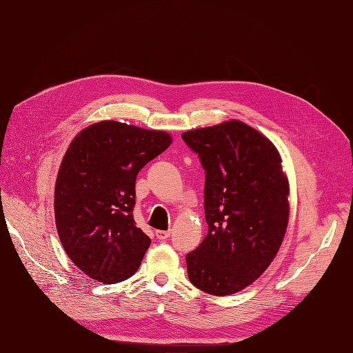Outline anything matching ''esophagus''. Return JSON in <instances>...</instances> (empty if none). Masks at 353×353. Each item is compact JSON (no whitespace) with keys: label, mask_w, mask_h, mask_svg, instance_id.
<instances>
[{"label":"esophagus","mask_w":353,"mask_h":353,"mask_svg":"<svg viewBox=\"0 0 353 353\" xmlns=\"http://www.w3.org/2000/svg\"><path fill=\"white\" fill-rule=\"evenodd\" d=\"M169 236H170V231L169 230L168 231H163V230H157L156 231V237L159 240H166Z\"/></svg>","instance_id":"34e87169"}]
</instances>
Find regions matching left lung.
<instances>
[{"instance_id":"left-lung-1","label":"left lung","mask_w":353,"mask_h":353,"mask_svg":"<svg viewBox=\"0 0 353 353\" xmlns=\"http://www.w3.org/2000/svg\"><path fill=\"white\" fill-rule=\"evenodd\" d=\"M206 170L209 231L187 254L188 279L213 296L241 292L266 271L284 240L290 205L276 147L241 121L187 131Z\"/></svg>"}]
</instances>
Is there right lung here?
Masks as SVG:
<instances>
[{"label":"right lung","mask_w":353,"mask_h":353,"mask_svg":"<svg viewBox=\"0 0 353 353\" xmlns=\"http://www.w3.org/2000/svg\"><path fill=\"white\" fill-rule=\"evenodd\" d=\"M172 143L165 131L101 121L73 138L54 188L63 249L78 268L104 284L140 268L152 240L135 225V179Z\"/></svg>","instance_id":"add662e5"}]
</instances>
